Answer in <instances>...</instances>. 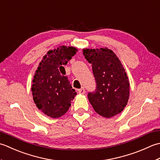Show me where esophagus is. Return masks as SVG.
<instances>
[{
  "instance_id": "esophagus-1",
  "label": "esophagus",
  "mask_w": 160,
  "mask_h": 160,
  "mask_svg": "<svg viewBox=\"0 0 160 160\" xmlns=\"http://www.w3.org/2000/svg\"><path fill=\"white\" fill-rule=\"evenodd\" d=\"M78 93L80 94H84L85 93H86V91H85V89L83 88H82L78 90Z\"/></svg>"
}]
</instances>
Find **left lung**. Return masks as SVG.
Returning a JSON list of instances; mask_svg holds the SVG:
<instances>
[{
	"label": "left lung",
	"mask_w": 160,
	"mask_h": 160,
	"mask_svg": "<svg viewBox=\"0 0 160 160\" xmlns=\"http://www.w3.org/2000/svg\"><path fill=\"white\" fill-rule=\"evenodd\" d=\"M83 54L92 64L95 77V92L88 93L94 110L105 118L118 115L127 105L130 83L121 61L108 48H83Z\"/></svg>",
	"instance_id": "left-lung-1"
}]
</instances>
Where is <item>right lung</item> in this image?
Returning a JSON list of instances; mask_svg holds the SVG:
<instances>
[{"label":"right lung","instance_id":"right-lung-1","mask_svg":"<svg viewBox=\"0 0 160 160\" xmlns=\"http://www.w3.org/2000/svg\"><path fill=\"white\" fill-rule=\"evenodd\" d=\"M77 52V48L66 45L50 50L35 71L31 88L33 100L38 108L51 118L66 114L77 94L65 76L63 68ZM61 69L64 70L63 74L60 73Z\"/></svg>","mask_w":160,"mask_h":160}]
</instances>
